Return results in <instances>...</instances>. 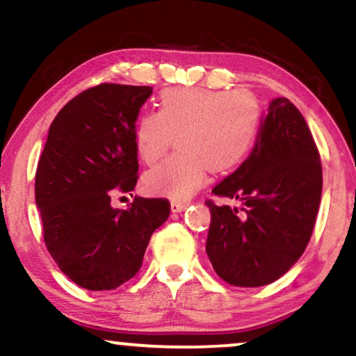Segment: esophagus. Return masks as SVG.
<instances>
[{"label":"esophagus","instance_id":"1","mask_svg":"<svg viewBox=\"0 0 356 356\" xmlns=\"http://www.w3.org/2000/svg\"><path fill=\"white\" fill-rule=\"evenodd\" d=\"M188 205V202H181V200H172L170 202V210L172 211H182L186 210Z\"/></svg>","mask_w":356,"mask_h":356}]
</instances>
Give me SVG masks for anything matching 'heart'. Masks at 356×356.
<instances>
[{"label": "heart", "instance_id": "obj_1", "mask_svg": "<svg viewBox=\"0 0 356 356\" xmlns=\"http://www.w3.org/2000/svg\"><path fill=\"white\" fill-rule=\"evenodd\" d=\"M261 103L246 90L175 88L161 95L157 111L134 126V145L146 164H156L177 136L179 154L147 170L149 193L186 199L204 184L207 170L228 172L254 147L261 129Z\"/></svg>", "mask_w": 356, "mask_h": 356}]
</instances>
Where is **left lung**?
I'll return each instance as SVG.
<instances>
[{
    "label": "left lung",
    "instance_id": "1",
    "mask_svg": "<svg viewBox=\"0 0 356 356\" xmlns=\"http://www.w3.org/2000/svg\"><path fill=\"white\" fill-rule=\"evenodd\" d=\"M211 193L243 202L241 213L205 202L207 254L225 282L266 286L298 263L321 205L322 164L304 116L287 98L269 103L253 152Z\"/></svg>",
    "mask_w": 356,
    "mask_h": 356
}]
</instances>
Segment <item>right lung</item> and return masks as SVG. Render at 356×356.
I'll list each match as a JSON object with an SVG mask.
<instances>
[{
  "label": "right lung",
  "mask_w": 356,
  "mask_h": 356,
  "mask_svg": "<svg viewBox=\"0 0 356 356\" xmlns=\"http://www.w3.org/2000/svg\"><path fill=\"white\" fill-rule=\"evenodd\" d=\"M152 87L100 83L54 118L35 170L42 236L58 269L88 291H111L136 276L168 199L134 197L126 210L111 195L138 182L134 126Z\"/></svg>",
  "instance_id": "obj_1"
}]
</instances>
